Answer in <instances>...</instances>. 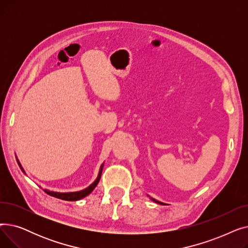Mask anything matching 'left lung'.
<instances>
[{
	"label": "left lung",
	"instance_id": "left-lung-1",
	"mask_svg": "<svg viewBox=\"0 0 248 248\" xmlns=\"http://www.w3.org/2000/svg\"><path fill=\"white\" fill-rule=\"evenodd\" d=\"M150 197V196H149ZM154 202H155V203H158V204H161V205H167L166 203H163V202H161V201H158V200H155V199H154V198H152V197H150Z\"/></svg>",
	"mask_w": 248,
	"mask_h": 248
}]
</instances>
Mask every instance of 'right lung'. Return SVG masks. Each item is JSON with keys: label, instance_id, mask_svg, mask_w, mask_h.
I'll use <instances>...</instances> for the list:
<instances>
[{"label": "right lung", "instance_id": "obj_1", "mask_svg": "<svg viewBox=\"0 0 248 248\" xmlns=\"http://www.w3.org/2000/svg\"><path fill=\"white\" fill-rule=\"evenodd\" d=\"M16 160H17V163L20 167V169L22 170V172L25 174V170L23 169L20 161L18 160L17 155H16ZM103 166H104V163L101 164L100 168H99V172H98V175H97V178L94 180V182L93 184H90L87 188L83 189V190H80V191H76V192H65V193H62V192H54V191H50V190H47V189H44V191L49 194L50 196H53L55 198H58V199H62V200H65V201H77V200H80L84 197H86L87 195H89L91 192L93 191V189L97 186L98 182L100 180V177H101V173H102V169H103Z\"/></svg>", "mask_w": 248, "mask_h": 248}]
</instances>
